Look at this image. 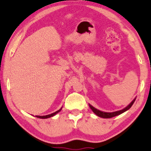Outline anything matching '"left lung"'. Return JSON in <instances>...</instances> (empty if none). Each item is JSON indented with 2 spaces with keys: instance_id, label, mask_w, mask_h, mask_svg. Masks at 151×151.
Returning <instances> with one entry per match:
<instances>
[{
  "instance_id": "left-lung-1",
  "label": "left lung",
  "mask_w": 151,
  "mask_h": 151,
  "mask_svg": "<svg viewBox=\"0 0 151 151\" xmlns=\"http://www.w3.org/2000/svg\"><path fill=\"white\" fill-rule=\"evenodd\" d=\"M136 99H133V101H131V103L130 104L129 106H126V108H124V109H122V110L118 111L112 112V113H106V112L101 111H99V110H98V109H95L94 107H93L92 106H91L90 104H89V107H90V108H91V110L93 111V113L96 114V115H97L98 116L101 117V118H104V119H109V118H112V117H114V116H116L119 115V114H121L124 113V112H125L126 111L129 110V109L131 108V106H132V105L133 104V103H134V101H135V100H136Z\"/></svg>"
}]
</instances>
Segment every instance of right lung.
Wrapping results in <instances>:
<instances>
[{"label":"right lung","mask_w":151,"mask_h":151,"mask_svg":"<svg viewBox=\"0 0 151 151\" xmlns=\"http://www.w3.org/2000/svg\"><path fill=\"white\" fill-rule=\"evenodd\" d=\"M61 110H62V108L60 109V110L57 111L55 112V113H52V114H49V115H46V116H36V117L40 118V119H47V118L52 117V116H55V114H58V112H60Z\"/></svg>","instance_id":"add662e5"}]
</instances>
